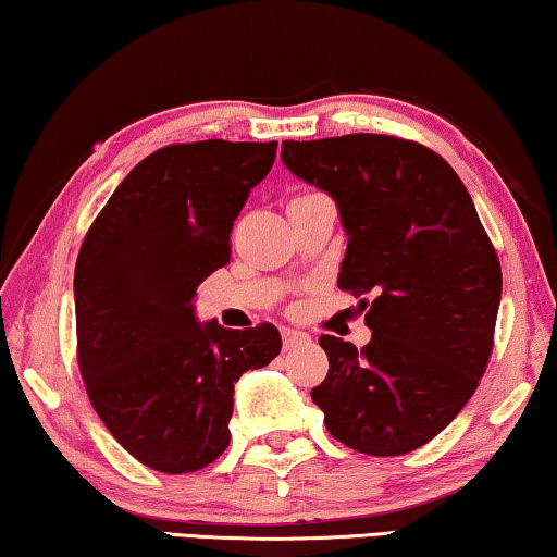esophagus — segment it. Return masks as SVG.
<instances>
[{"instance_id": "34e87169", "label": "esophagus", "mask_w": 557, "mask_h": 557, "mask_svg": "<svg viewBox=\"0 0 557 557\" xmlns=\"http://www.w3.org/2000/svg\"><path fill=\"white\" fill-rule=\"evenodd\" d=\"M281 337H284V349H296L301 345H309L311 337L307 332H299V330H284L281 332Z\"/></svg>"}]
</instances>
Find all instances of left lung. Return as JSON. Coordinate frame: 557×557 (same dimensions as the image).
Wrapping results in <instances>:
<instances>
[{
    "label": "left lung",
    "instance_id": "left-lung-1",
    "mask_svg": "<svg viewBox=\"0 0 557 557\" xmlns=\"http://www.w3.org/2000/svg\"><path fill=\"white\" fill-rule=\"evenodd\" d=\"M284 164L337 200L347 253L337 286L362 299V349L322 334L311 400L326 431L368 456L436 438L479 387L502 299L497 250L451 164L387 134L284 141Z\"/></svg>",
    "mask_w": 557,
    "mask_h": 557
}]
</instances>
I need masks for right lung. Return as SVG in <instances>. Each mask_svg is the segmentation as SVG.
<instances>
[{"label": "right lung", "mask_w": 557, "mask_h": 557, "mask_svg": "<svg viewBox=\"0 0 557 557\" xmlns=\"http://www.w3.org/2000/svg\"><path fill=\"white\" fill-rule=\"evenodd\" d=\"M276 141L170 144L141 159L90 223L75 261V337L90 406L162 474L231 444L233 387L281 352L273 324H197V286L231 261V231Z\"/></svg>", "instance_id": "add662e5"}]
</instances>
